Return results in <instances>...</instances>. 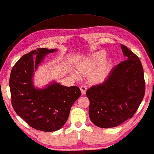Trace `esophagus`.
<instances>
[{
	"label": "esophagus",
	"instance_id": "esophagus-1",
	"mask_svg": "<svg viewBox=\"0 0 154 154\" xmlns=\"http://www.w3.org/2000/svg\"><path fill=\"white\" fill-rule=\"evenodd\" d=\"M80 89H81V92H82L83 94H85V92H86V90H87V87L85 86V85H83L80 87Z\"/></svg>",
	"mask_w": 154,
	"mask_h": 154
}]
</instances>
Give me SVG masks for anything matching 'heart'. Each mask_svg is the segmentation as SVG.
Wrapping results in <instances>:
<instances>
[{
    "label": "heart",
    "instance_id": "b5f03b06",
    "mask_svg": "<svg viewBox=\"0 0 154 154\" xmlns=\"http://www.w3.org/2000/svg\"><path fill=\"white\" fill-rule=\"evenodd\" d=\"M105 52H98V53L95 54L92 58L85 62L84 64L78 68V69H79V71L82 72L90 71L92 69H94L98 64L100 63L104 59V58H105ZM108 66L109 64L106 62L101 63L100 66L98 67V69L91 73L90 76V80L93 82H99L100 81H102L105 77L106 73H107ZM72 75L75 77H79V74L76 72H72Z\"/></svg>",
    "mask_w": 154,
    "mask_h": 154
}]
</instances>
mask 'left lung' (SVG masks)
Returning <instances> with one entry per match:
<instances>
[{
    "label": "left lung",
    "mask_w": 154,
    "mask_h": 154,
    "mask_svg": "<svg viewBox=\"0 0 154 154\" xmlns=\"http://www.w3.org/2000/svg\"><path fill=\"white\" fill-rule=\"evenodd\" d=\"M126 60L116 65L105 82L88 89L90 118L96 126L113 128L132 118L145 96L144 72L139 57L121 44Z\"/></svg>",
    "instance_id": "8db88e82"
}]
</instances>
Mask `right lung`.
<instances>
[{"instance_id":"add662e5","label":"right lung","mask_w":154,"mask_h":154,"mask_svg":"<svg viewBox=\"0 0 154 154\" xmlns=\"http://www.w3.org/2000/svg\"><path fill=\"white\" fill-rule=\"evenodd\" d=\"M55 51L38 48L25 54L12 68L9 78L14 111L30 126L44 132L60 129L69 118L72 105L81 96L77 86L66 87L53 83L43 90L34 88V69H36L46 54Z\"/></svg>"}]
</instances>
